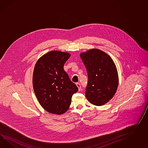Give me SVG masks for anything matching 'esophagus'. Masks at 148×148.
<instances>
[{"mask_svg":"<svg viewBox=\"0 0 148 148\" xmlns=\"http://www.w3.org/2000/svg\"><path fill=\"white\" fill-rule=\"evenodd\" d=\"M76 86H77V87H78V88H79V90H81V84H79V83H76Z\"/></svg>","mask_w":148,"mask_h":148,"instance_id":"esophagus-1","label":"esophagus"}]
</instances>
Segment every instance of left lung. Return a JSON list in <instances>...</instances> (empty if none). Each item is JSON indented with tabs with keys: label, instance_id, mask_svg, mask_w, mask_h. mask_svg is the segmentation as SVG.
I'll return each instance as SVG.
<instances>
[{
	"label": "left lung",
	"instance_id": "left-lung-1",
	"mask_svg": "<svg viewBox=\"0 0 148 148\" xmlns=\"http://www.w3.org/2000/svg\"><path fill=\"white\" fill-rule=\"evenodd\" d=\"M80 57L88 74L87 99L96 106L105 104L113 97L118 86L115 64L108 54L98 49L82 53Z\"/></svg>",
	"mask_w": 148,
	"mask_h": 148
}]
</instances>
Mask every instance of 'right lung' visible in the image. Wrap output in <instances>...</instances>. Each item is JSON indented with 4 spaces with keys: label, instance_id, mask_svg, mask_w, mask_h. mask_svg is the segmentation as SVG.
Listing matches in <instances>:
<instances>
[{
    "label": "right lung",
    "instance_id": "obj_1",
    "mask_svg": "<svg viewBox=\"0 0 148 148\" xmlns=\"http://www.w3.org/2000/svg\"><path fill=\"white\" fill-rule=\"evenodd\" d=\"M70 57L66 52L52 51L37 61L33 73V88L40 104L47 112L61 114L67 111L73 94L78 91L64 69Z\"/></svg>",
    "mask_w": 148,
    "mask_h": 148
}]
</instances>
